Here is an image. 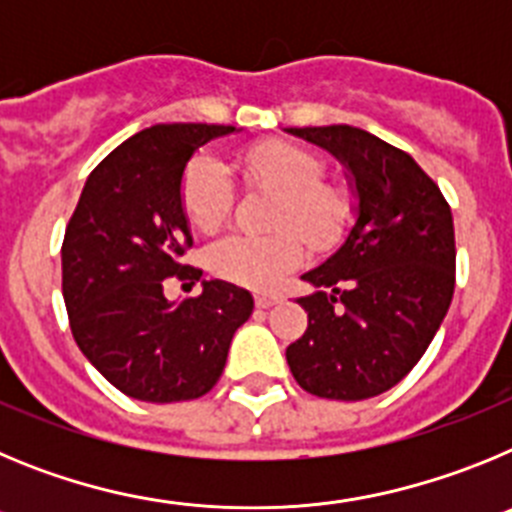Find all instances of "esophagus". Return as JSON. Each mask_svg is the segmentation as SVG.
Masks as SVG:
<instances>
[{"label":"esophagus","mask_w":512,"mask_h":512,"mask_svg":"<svg viewBox=\"0 0 512 512\" xmlns=\"http://www.w3.org/2000/svg\"><path fill=\"white\" fill-rule=\"evenodd\" d=\"M277 302H279L277 295H266V292L256 295V307H261V310H269V307H274Z\"/></svg>","instance_id":"esophagus-1"}]
</instances>
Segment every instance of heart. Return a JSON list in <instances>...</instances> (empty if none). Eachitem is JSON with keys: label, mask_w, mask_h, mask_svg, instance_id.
Listing matches in <instances>:
<instances>
[{"label": "heart", "mask_w": 512, "mask_h": 512, "mask_svg": "<svg viewBox=\"0 0 512 512\" xmlns=\"http://www.w3.org/2000/svg\"><path fill=\"white\" fill-rule=\"evenodd\" d=\"M243 182L277 194L271 235H225L205 251L207 269L217 279L248 289H271L305 259V243L318 251L333 248L351 220V197L325 184L320 156L287 140H266L238 158ZM235 200V184L223 161L210 153L192 158L182 179V207L197 230L220 228ZM289 227H295L297 236Z\"/></svg>", "instance_id": "b5f03b06"}]
</instances>
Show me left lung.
Here are the masks:
<instances>
[{
    "instance_id": "obj_1",
    "label": "left lung",
    "mask_w": 512,
    "mask_h": 512,
    "mask_svg": "<svg viewBox=\"0 0 512 512\" xmlns=\"http://www.w3.org/2000/svg\"><path fill=\"white\" fill-rule=\"evenodd\" d=\"M336 156L356 220L336 253L302 274L305 336L289 343L297 384L328 400L392 390L431 346L454 297V220L413 156L351 125L287 128Z\"/></svg>"
}]
</instances>
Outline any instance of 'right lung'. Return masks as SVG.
I'll return each instance as SVG.
<instances>
[{
	"label": "right lung",
	"mask_w": 512,
	"mask_h": 512,
	"mask_svg": "<svg viewBox=\"0 0 512 512\" xmlns=\"http://www.w3.org/2000/svg\"><path fill=\"white\" fill-rule=\"evenodd\" d=\"M233 130L171 122L135 133L89 174L63 235V302L76 346L133 400L207 395L235 330L251 318V292L223 279L202 282L200 297H164V279L202 277L182 264L192 246L184 169L197 148Z\"/></svg>",
	"instance_id": "1"
}]
</instances>
